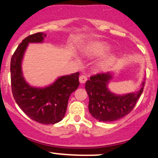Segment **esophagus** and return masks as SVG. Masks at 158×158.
Wrapping results in <instances>:
<instances>
[{
    "label": "esophagus",
    "mask_w": 158,
    "mask_h": 158,
    "mask_svg": "<svg viewBox=\"0 0 158 158\" xmlns=\"http://www.w3.org/2000/svg\"><path fill=\"white\" fill-rule=\"evenodd\" d=\"M87 80H88V78L85 75H81L79 77V81H80V83H85Z\"/></svg>",
    "instance_id": "obj_1"
}]
</instances>
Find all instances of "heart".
<instances>
[{"mask_svg":"<svg viewBox=\"0 0 158 158\" xmlns=\"http://www.w3.org/2000/svg\"><path fill=\"white\" fill-rule=\"evenodd\" d=\"M109 49L110 48L108 45L104 43H99V44H94L92 47L88 48L85 50V54L90 56H100L108 52ZM114 59V57L112 55L106 56L97 63V69L99 70H104L113 62Z\"/></svg>","mask_w":158,"mask_h":158,"instance_id":"b5f03b06","label":"heart"}]
</instances>
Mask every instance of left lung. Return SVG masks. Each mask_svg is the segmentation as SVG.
Returning a JSON list of instances; mask_svg holds the SVG:
<instances>
[{
  "instance_id": "obj_1",
  "label": "left lung",
  "mask_w": 158,
  "mask_h": 158,
  "mask_svg": "<svg viewBox=\"0 0 158 158\" xmlns=\"http://www.w3.org/2000/svg\"><path fill=\"white\" fill-rule=\"evenodd\" d=\"M113 72L98 73L85 83L89 97L88 110L91 116L101 122L118 120L128 115L135 106L145 85V78L139 90L134 93L118 95L111 92L108 85L113 79Z\"/></svg>"
}]
</instances>
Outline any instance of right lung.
Masks as SVG:
<instances>
[{
  "mask_svg": "<svg viewBox=\"0 0 158 158\" xmlns=\"http://www.w3.org/2000/svg\"><path fill=\"white\" fill-rule=\"evenodd\" d=\"M46 36L44 32H37L23 40L12 56L10 73L12 94L18 106L32 120L50 125L64 118L69 97L79 85V73L59 77L44 88L27 82L21 68L25 51L29 44L44 42Z\"/></svg>",
  "mask_w": 158,
  "mask_h": 158,
  "instance_id": "1",
  "label": "right lung"
}]
</instances>
